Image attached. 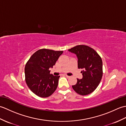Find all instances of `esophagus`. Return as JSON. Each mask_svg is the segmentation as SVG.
Masks as SVG:
<instances>
[{
    "label": "esophagus",
    "instance_id": "obj_1",
    "mask_svg": "<svg viewBox=\"0 0 126 126\" xmlns=\"http://www.w3.org/2000/svg\"><path fill=\"white\" fill-rule=\"evenodd\" d=\"M65 76H66V77H67V78H69V77H70V76H69L68 75H65Z\"/></svg>",
    "mask_w": 126,
    "mask_h": 126
}]
</instances>
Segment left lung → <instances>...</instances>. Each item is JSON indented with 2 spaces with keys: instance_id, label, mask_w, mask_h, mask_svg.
Listing matches in <instances>:
<instances>
[{
  "instance_id": "obj_1",
  "label": "left lung",
  "mask_w": 126,
  "mask_h": 126,
  "mask_svg": "<svg viewBox=\"0 0 126 126\" xmlns=\"http://www.w3.org/2000/svg\"><path fill=\"white\" fill-rule=\"evenodd\" d=\"M78 58V68L82 69L83 78L77 79L73 89L81 95L90 94L97 87L103 75L102 61L97 52L87 45H76L68 50Z\"/></svg>"
}]
</instances>
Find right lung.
Instances as JSON below:
<instances>
[{
    "instance_id": "1",
    "label": "right lung",
    "mask_w": 126,
    "mask_h": 126,
    "mask_svg": "<svg viewBox=\"0 0 126 126\" xmlns=\"http://www.w3.org/2000/svg\"><path fill=\"white\" fill-rule=\"evenodd\" d=\"M63 52V51L40 49L26 63V83L29 89L39 97H49L57 89L60 76L50 74L49 68L53 67Z\"/></svg>"
}]
</instances>
